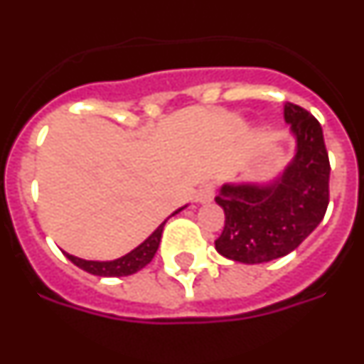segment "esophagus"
I'll return each mask as SVG.
<instances>
[{"label": "esophagus", "instance_id": "esophagus-1", "mask_svg": "<svg viewBox=\"0 0 364 364\" xmlns=\"http://www.w3.org/2000/svg\"><path fill=\"white\" fill-rule=\"evenodd\" d=\"M213 195H215V184L213 182H205V184H202L200 188H198L195 198H197V202H210L211 198H213Z\"/></svg>", "mask_w": 364, "mask_h": 364}]
</instances>
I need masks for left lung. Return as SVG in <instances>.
I'll use <instances>...</instances> for the list:
<instances>
[{"mask_svg":"<svg viewBox=\"0 0 364 364\" xmlns=\"http://www.w3.org/2000/svg\"><path fill=\"white\" fill-rule=\"evenodd\" d=\"M284 120L297 138V153L269 186H222L215 202L226 215L215 240L220 255L259 264L294 252L319 226L330 202V160L323 127L301 105H284Z\"/></svg>","mask_w":364,"mask_h":364,"instance_id":"obj_1","label":"left lung"}]
</instances>
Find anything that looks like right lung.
<instances>
[{
  "label": "right lung",
  "mask_w": 364,
  "mask_h": 364,
  "mask_svg": "<svg viewBox=\"0 0 364 364\" xmlns=\"http://www.w3.org/2000/svg\"><path fill=\"white\" fill-rule=\"evenodd\" d=\"M178 211H182V208H180ZM178 211H175V213H178ZM164 224H166V220L160 224L159 230L154 231L149 239L144 240L140 246L134 247L133 252L127 253V255H124V257H120V259H117V260L98 262V260L78 259V257L69 255V253H65V255H67V259L73 262V264H76L78 268L85 269V272L92 273V275H98V277H124V275H133V273H136V272H140L142 268H146L151 260H153L154 253H156V250H159L160 239H162Z\"/></svg>",
  "instance_id": "add662e5"
}]
</instances>
